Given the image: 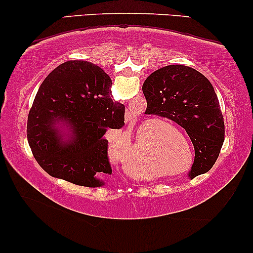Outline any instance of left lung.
<instances>
[{"label": "left lung", "mask_w": 253, "mask_h": 253, "mask_svg": "<svg viewBox=\"0 0 253 253\" xmlns=\"http://www.w3.org/2000/svg\"><path fill=\"white\" fill-rule=\"evenodd\" d=\"M146 114L174 121L195 147L191 178L215 164L224 141V123L213 85L195 69L171 64L154 71L143 84Z\"/></svg>", "instance_id": "left-lung-1"}]
</instances>
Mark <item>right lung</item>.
I'll return each mask as SVG.
<instances>
[{
	"mask_svg": "<svg viewBox=\"0 0 253 253\" xmlns=\"http://www.w3.org/2000/svg\"><path fill=\"white\" fill-rule=\"evenodd\" d=\"M112 79L98 65L68 61L44 78L27 120V141L47 174L76 185H103L100 176L112 174L108 129L124 126L126 107L113 101ZM66 122L68 139L54 124Z\"/></svg>",
	"mask_w": 253,
	"mask_h": 253,
	"instance_id": "1",
	"label": "right lung"
}]
</instances>
